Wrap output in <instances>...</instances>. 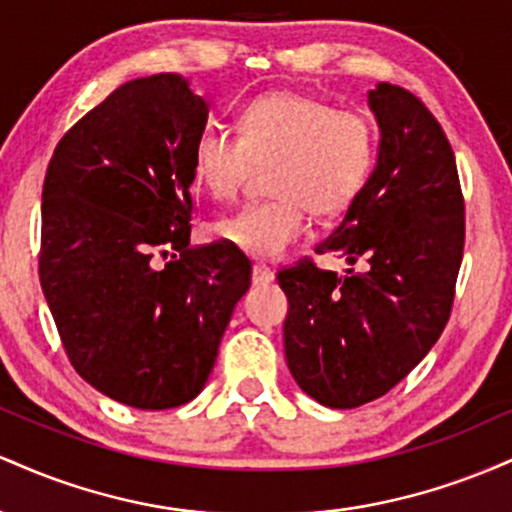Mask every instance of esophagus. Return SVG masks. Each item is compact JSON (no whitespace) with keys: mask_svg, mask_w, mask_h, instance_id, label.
<instances>
[{"mask_svg":"<svg viewBox=\"0 0 512 512\" xmlns=\"http://www.w3.org/2000/svg\"><path fill=\"white\" fill-rule=\"evenodd\" d=\"M274 281V272L269 267H264V264H255L252 267V284L255 286H267Z\"/></svg>","mask_w":512,"mask_h":512,"instance_id":"esophagus-1","label":"esophagus"}]
</instances>
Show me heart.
<instances>
[{"mask_svg": "<svg viewBox=\"0 0 512 512\" xmlns=\"http://www.w3.org/2000/svg\"><path fill=\"white\" fill-rule=\"evenodd\" d=\"M375 161V129L358 110L301 91H272L240 110L238 137L207 127L192 146V173L214 199L240 192L255 166L267 168V202L223 216L211 233L257 260H276L303 238L308 209L349 207Z\"/></svg>", "mask_w": 512, "mask_h": 512, "instance_id": "heart-1", "label": "heart"}]
</instances>
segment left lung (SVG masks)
Here are the masks:
<instances>
[{
	"label": "left lung",
	"instance_id": "left-lung-1",
	"mask_svg": "<svg viewBox=\"0 0 512 512\" xmlns=\"http://www.w3.org/2000/svg\"><path fill=\"white\" fill-rule=\"evenodd\" d=\"M380 127L378 161L317 255L276 274L289 298L286 363L298 387L332 409L390 392L443 334L464 248L455 154L436 117L392 84L368 91Z\"/></svg>",
	"mask_w": 512,
	"mask_h": 512
}]
</instances>
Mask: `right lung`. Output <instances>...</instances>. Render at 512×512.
I'll return each mask as SVG.
<instances>
[{"mask_svg": "<svg viewBox=\"0 0 512 512\" xmlns=\"http://www.w3.org/2000/svg\"><path fill=\"white\" fill-rule=\"evenodd\" d=\"M207 117L180 74L127 81L64 134L45 175L38 272L64 351L134 409L202 392L250 289L238 248H190L192 146Z\"/></svg>", "mask_w": 512, "mask_h": 512, "instance_id": "right-lung-1", "label": "right lung"}]
</instances>
